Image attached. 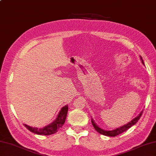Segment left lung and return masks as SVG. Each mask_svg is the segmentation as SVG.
Instances as JSON below:
<instances>
[{
    "label": "left lung",
    "mask_w": 156,
    "mask_h": 156,
    "mask_svg": "<svg viewBox=\"0 0 156 156\" xmlns=\"http://www.w3.org/2000/svg\"><path fill=\"white\" fill-rule=\"evenodd\" d=\"M140 58L141 61H142L143 64V65L145 64V63H144L142 57H141V56H140ZM143 111L140 112V114L138 115L136 117L134 118V119H133L131 121H130V122L127 123V124H126V125H124L123 126L118 127V128H116V129H113V130H109V131H107V130L102 129L101 128H100V127H98L97 125H96V123L94 122V121H93L92 119H91V123H92L93 126L94 127L95 129L98 132L100 133V134H102V135H104V136H113V137H115V136H117L119 134H121V133H123V132H124L125 131H126V130H127L129 128H130V127H131L132 126L135 125V124L138 122V121L140 119V117L143 115Z\"/></svg>",
    "instance_id": "1"
}]
</instances>
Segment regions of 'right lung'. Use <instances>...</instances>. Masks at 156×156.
<instances>
[{"instance_id": "right-lung-1", "label": "right lung", "mask_w": 156, "mask_h": 156, "mask_svg": "<svg viewBox=\"0 0 156 156\" xmlns=\"http://www.w3.org/2000/svg\"><path fill=\"white\" fill-rule=\"evenodd\" d=\"M67 111H68V105L63 106L61 109L56 119L52 123L42 127V128H41V127L40 128H38V127H33L29 126H27L26 124H24V125L28 129L30 130L31 132L34 133V134L45 136L53 134L57 132L63 126L66 119Z\"/></svg>"}]
</instances>
